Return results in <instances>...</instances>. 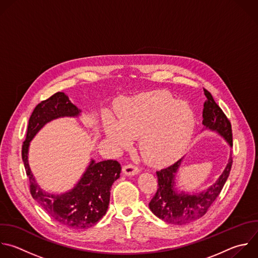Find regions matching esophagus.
Wrapping results in <instances>:
<instances>
[{"mask_svg":"<svg viewBox=\"0 0 258 258\" xmlns=\"http://www.w3.org/2000/svg\"><path fill=\"white\" fill-rule=\"evenodd\" d=\"M122 172H123V174H125L127 176H134L140 172V169H139V167H137L133 164H128L123 167Z\"/></svg>","mask_w":258,"mask_h":258,"instance_id":"esophagus-1","label":"esophagus"}]
</instances>
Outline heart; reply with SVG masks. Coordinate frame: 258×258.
I'll return each instance as SVG.
<instances>
[{
  "label": "heart",
  "instance_id": "heart-1",
  "mask_svg": "<svg viewBox=\"0 0 258 258\" xmlns=\"http://www.w3.org/2000/svg\"><path fill=\"white\" fill-rule=\"evenodd\" d=\"M117 120L103 116L108 141L118 150L127 149L140 137L143 157L163 166L177 160L186 150L196 126L194 109L164 91L142 93L115 103Z\"/></svg>",
  "mask_w": 258,
  "mask_h": 258
}]
</instances>
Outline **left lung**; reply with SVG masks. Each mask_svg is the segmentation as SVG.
<instances>
[{
  "mask_svg": "<svg viewBox=\"0 0 258 258\" xmlns=\"http://www.w3.org/2000/svg\"><path fill=\"white\" fill-rule=\"evenodd\" d=\"M207 100L204 103L203 124L205 130L216 132L232 148L231 123L220 106L215 102L212 94L204 89ZM183 158L173 165L157 171L158 189L149 204L152 213L159 219L174 225H184L203 217L220 195L228 179L232 167V155L218 180L206 190L189 194L177 190L175 179Z\"/></svg>",
  "mask_w": 258,
  "mask_h": 258,
  "instance_id": "8db88e82",
  "label": "left lung"
}]
</instances>
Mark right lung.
<instances>
[{"mask_svg":"<svg viewBox=\"0 0 258 258\" xmlns=\"http://www.w3.org/2000/svg\"><path fill=\"white\" fill-rule=\"evenodd\" d=\"M80 114L81 109L74 105L64 93L53 94L34 108L22 146V160L29 178L32 198L53 220L70 229L90 228L106 214L111 186L120 176V164L115 160L95 162L91 159L82 177L72 189L53 195L44 191L37 184L29 167L28 151L30 142L46 123L60 117H78Z\"/></svg>","mask_w":258,"mask_h":258,"instance_id":"obj_1","label":"right lung"}]
</instances>
